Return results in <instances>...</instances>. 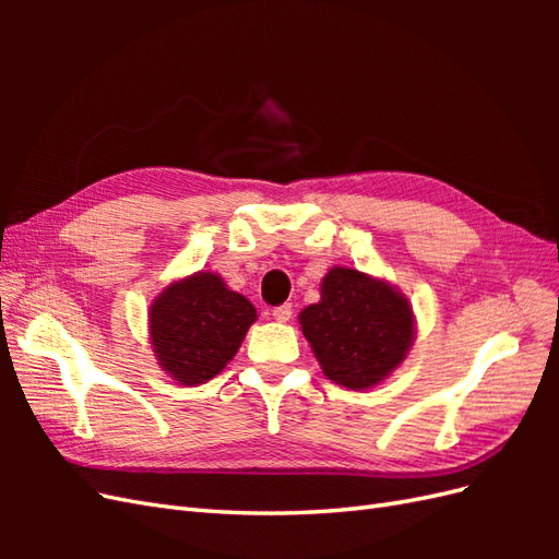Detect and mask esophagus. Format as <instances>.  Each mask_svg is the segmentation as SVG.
<instances>
[{"mask_svg":"<svg viewBox=\"0 0 559 559\" xmlns=\"http://www.w3.org/2000/svg\"><path fill=\"white\" fill-rule=\"evenodd\" d=\"M292 314H294L292 302H284V306H277V308L273 310V317H275L277 321H289Z\"/></svg>","mask_w":559,"mask_h":559,"instance_id":"esophagus-1","label":"esophagus"}]
</instances>
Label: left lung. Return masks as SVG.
I'll list each match as a JSON object with an SVG mask.
<instances>
[{"instance_id": "1", "label": "left lung", "mask_w": 559, "mask_h": 559, "mask_svg": "<svg viewBox=\"0 0 559 559\" xmlns=\"http://www.w3.org/2000/svg\"><path fill=\"white\" fill-rule=\"evenodd\" d=\"M300 326L324 373L349 389L384 380L413 341L405 298L352 267L329 270L321 300L300 312Z\"/></svg>"}]
</instances>
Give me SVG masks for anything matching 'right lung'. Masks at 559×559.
Wrapping results in <instances>:
<instances>
[{
	"label": "right lung",
	"mask_w": 559,
	"mask_h": 559,
	"mask_svg": "<svg viewBox=\"0 0 559 559\" xmlns=\"http://www.w3.org/2000/svg\"><path fill=\"white\" fill-rule=\"evenodd\" d=\"M257 319L251 302L228 292L218 275L198 273L167 286L151 308V345L181 384L212 380L238 352Z\"/></svg>",
	"instance_id": "add662e5"
}]
</instances>
